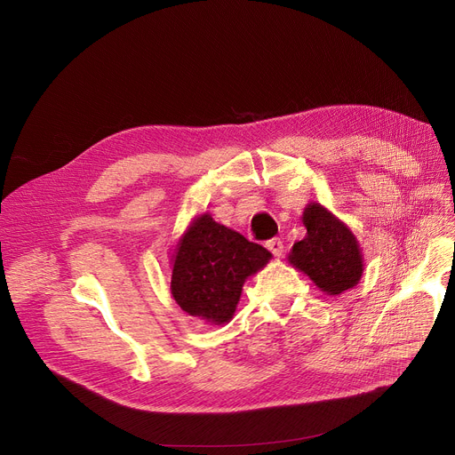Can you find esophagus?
Masks as SVG:
<instances>
[{
    "label": "esophagus",
    "mask_w": 455,
    "mask_h": 455,
    "mask_svg": "<svg viewBox=\"0 0 455 455\" xmlns=\"http://www.w3.org/2000/svg\"><path fill=\"white\" fill-rule=\"evenodd\" d=\"M266 247L269 249V252H273V256H282V252H283V245H282L278 237H273V240H269L266 243Z\"/></svg>",
    "instance_id": "34e87169"
}]
</instances>
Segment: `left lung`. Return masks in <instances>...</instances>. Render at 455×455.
Wrapping results in <instances>:
<instances>
[{
    "label": "left lung",
    "mask_w": 455,
    "mask_h": 455,
    "mask_svg": "<svg viewBox=\"0 0 455 455\" xmlns=\"http://www.w3.org/2000/svg\"><path fill=\"white\" fill-rule=\"evenodd\" d=\"M302 221L307 234L293 245L291 264L330 295L354 288L363 273V259L354 234L315 203L307 204Z\"/></svg>",
    "instance_id": "obj_1"
}]
</instances>
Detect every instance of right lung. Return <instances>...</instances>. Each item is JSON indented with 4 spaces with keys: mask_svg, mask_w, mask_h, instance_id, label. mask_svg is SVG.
<instances>
[{
    "mask_svg": "<svg viewBox=\"0 0 455 455\" xmlns=\"http://www.w3.org/2000/svg\"><path fill=\"white\" fill-rule=\"evenodd\" d=\"M271 252L208 213L189 227L179 243L172 293L186 314L208 323H228L243 282L267 264Z\"/></svg>",
    "mask_w": 455,
    "mask_h": 455,
    "instance_id": "right-lung-1",
    "label": "right lung"
}]
</instances>
